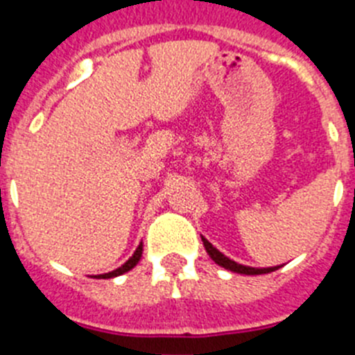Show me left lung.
<instances>
[{
	"mask_svg": "<svg viewBox=\"0 0 355 355\" xmlns=\"http://www.w3.org/2000/svg\"><path fill=\"white\" fill-rule=\"evenodd\" d=\"M202 243H205L206 252L209 254V258H211L216 265L224 266V268H227V270L231 272H238V274H247V275H258V274H268V272H274L279 268V266H272V268H252V266H243L240 265V263L233 261V259H229L227 256H224V254L220 252V250H216L215 247L206 240V238H202Z\"/></svg>",
	"mask_w": 355,
	"mask_h": 355,
	"instance_id": "obj_1",
	"label": "left lung"
}]
</instances>
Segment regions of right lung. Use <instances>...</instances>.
<instances>
[{"label": "right lung", "mask_w": 355, "mask_h": 355, "mask_svg": "<svg viewBox=\"0 0 355 355\" xmlns=\"http://www.w3.org/2000/svg\"><path fill=\"white\" fill-rule=\"evenodd\" d=\"M140 258H142V243H140V245L137 247V250H135V252H133V256H131V258L128 259V261L124 263V265H122V266H119L117 270H114V272H108V274L96 275V277H97V279H110V277H117V275L124 274V272L131 270V268H133V266H137V263L140 261Z\"/></svg>", "instance_id": "add662e5"}]
</instances>
